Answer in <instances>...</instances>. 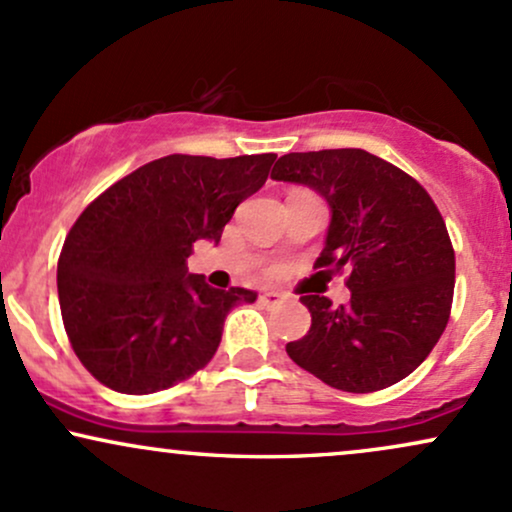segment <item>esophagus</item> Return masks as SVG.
<instances>
[{
    "label": "esophagus",
    "instance_id": "obj_1",
    "mask_svg": "<svg viewBox=\"0 0 512 512\" xmlns=\"http://www.w3.org/2000/svg\"><path fill=\"white\" fill-rule=\"evenodd\" d=\"M284 293H279V291H264V293H260V303L262 305H279L281 301H284Z\"/></svg>",
    "mask_w": 512,
    "mask_h": 512
}]
</instances>
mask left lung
<instances>
[{"instance_id": "left-lung-1", "label": "left lung", "mask_w": 512, "mask_h": 512, "mask_svg": "<svg viewBox=\"0 0 512 512\" xmlns=\"http://www.w3.org/2000/svg\"><path fill=\"white\" fill-rule=\"evenodd\" d=\"M272 180L315 190L330 207L317 267L349 272L351 301L301 296L310 330L286 344L298 366L344 392H375L424 363L450 317L455 252L428 192L363 149L286 154Z\"/></svg>"}]
</instances>
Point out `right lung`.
<instances>
[{"label":"right lung","instance_id":"right-lung-1","mask_svg":"<svg viewBox=\"0 0 512 512\" xmlns=\"http://www.w3.org/2000/svg\"><path fill=\"white\" fill-rule=\"evenodd\" d=\"M274 154H170L115 182L84 209L57 262V293L74 354L125 395L166 390L207 366L226 315L255 303L187 272L197 240L223 226L267 180Z\"/></svg>","mask_w":512,"mask_h":512}]
</instances>
